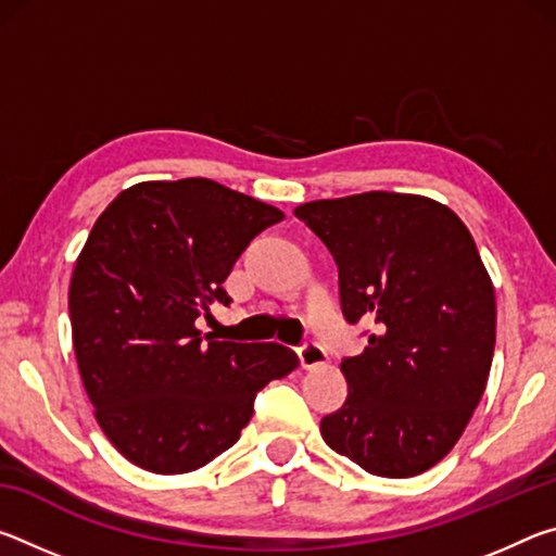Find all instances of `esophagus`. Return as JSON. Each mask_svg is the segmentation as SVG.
Wrapping results in <instances>:
<instances>
[{
	"label": "esophagus",
	"mask_w": 556,
	"mask_h": 556,
	"mask_svg": "<svg viewBox=\"0 0 556 556\" xmlns=\"http://www.w3.org/2000/svg\"><path fill=\"white\" fill-rule=\"evenodd\" d=\"M296 355H299V365L304 370H316V368H324V365L328 363V355H326V351L321 345H316V343H306V345H301L299 351H296Z\"/></svg>",
	"instance_id": "esophagus-1"
}]
</instances>
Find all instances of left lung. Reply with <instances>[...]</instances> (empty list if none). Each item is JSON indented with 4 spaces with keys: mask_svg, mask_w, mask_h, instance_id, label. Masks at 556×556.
<instances>
[{
    "mask_svg": "<svg viewBox=\"0 0 556 556\" xmlns=\"http://www.w3.org/2000/svg\"><path fill=\"white\" fill-rule=\"evenodd\" d=\"M331 252L343 316L372 326L345 357L348 397L321 437L372 476L437 466L483 397L495 289L464 220L427 195L368 191L294 208Z\"/></svg>",
    "mask_w": 556,
    "mask_h": 556,
    "instance_id": "1",
    "label": "left lung"
}]
</instances>
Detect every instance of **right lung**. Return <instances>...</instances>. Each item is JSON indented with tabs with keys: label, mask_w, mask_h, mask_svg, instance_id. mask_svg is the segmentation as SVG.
I'll use <instances>...</instances> for the list:
<instances>
[{
	"label": "right lung",
	"mask_w": 556,
	"mask_h": 556,
	"mask_svg": "<svg viewBox=\"0 0 556 556\" xmlns=\"http://www.w3.org/2000/svg\"><path fill=\"white\" fill-rule=\"evenodd\" d=\"M285 213L211 178L142 181L92 225L68 289L80 380L110 444L152 473H191L248 427L255 394L296 370L279 343L204 341L195 318Z\"/></svg>",
	"instance_id": "add662e5"
}]
</instances>
